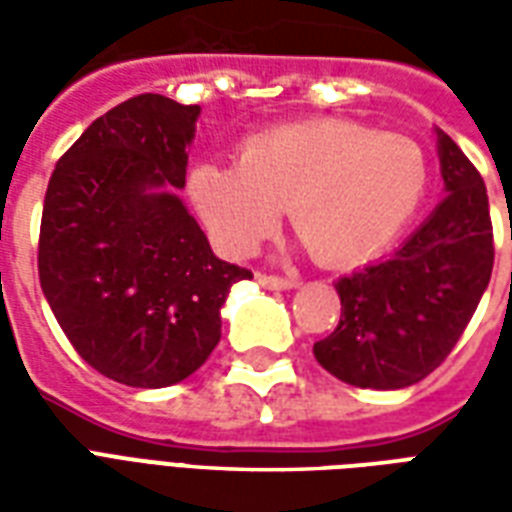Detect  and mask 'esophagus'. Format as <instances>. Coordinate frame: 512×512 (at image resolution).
<instances>
[{"mask_svg":"<svg viewBox=\"0 0 512 512\" xmlns=\"http://www.w3.org/2000/svg\"><path fill=\"white\" fill-rule=\"evenodd\" d=\"M257 282L268 290H290L299 288V279L296 277H274V274H257Z\"/></svg>","mask_w":512,"mask_h":512,"instance_id":"1","label":"esophagus"}]
</instances>
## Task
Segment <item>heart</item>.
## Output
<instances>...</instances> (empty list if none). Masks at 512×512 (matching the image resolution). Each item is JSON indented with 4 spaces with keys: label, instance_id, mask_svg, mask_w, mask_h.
I'll list each match as a JSON object with an SVG mask.
<instances>
[{
    "label": "heart",
    "instance_id": "heart-1",
    "mask_svg": "<svg viewBox=\"0 0 512 512\" xmlns=\"http://www.w3.org/2000/svg\"><path fill=\"white\" fill-rule=\"evenodd\" d=\"M425 150L351 120H312L246 139L238 161H200L189 200L216 244L249 255L290 205L293 230L323 266L381 255L428 191Z\"/></svg>",
    "mask_w": 512,
    "mask_h": 512
}]
</instances>
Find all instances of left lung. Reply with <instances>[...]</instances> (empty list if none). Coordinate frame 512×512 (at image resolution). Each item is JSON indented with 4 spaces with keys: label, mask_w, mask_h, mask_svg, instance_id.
I'll list each match as a JSON object with an SVG mask.
<instances>
[{
    "label": "left lung",
    "mask_w": 512,
    "mask_h": 512,
    "mask_svg": "<svg viewBox=\"0 0 512 512\" xmlns=\"http://www.w3.org/2000/svg\"><path fill=\"white\" fill-rule=\"evenodd\" d=\"M444 200L395 255L337 279L340 323L312 354L359 389H403L447 359L494 268V230L480 172L436 128Z\"/></svg>",
    "instance_id": "left-lung-1"
}]
</instances>
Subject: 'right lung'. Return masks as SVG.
Here are the masks:
<instances>
[{"mask_svg": "<svg viewBox=\"0 0 512 512\" xmlns=\"http://www.w3.org/2000/svg\"><path fill=\"white\" fill-rule=\"evenodd\" d=\"M200 106L136 95L101 115L46 189L38 274L84 362L117 384L189 378L222 337L230 288L252 277L213 255L180 200Z\"/></svg>", "mask_w": 512, "mask_h": 512, "instance_id": "add662e5", "label": "right lung"}]
</instances>
